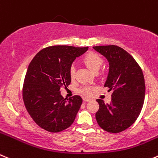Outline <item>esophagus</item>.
Masks as SVG:
<instances>
[{
  "instance_id": "esophagus-1",
  "label": "esophagus",
  "mask_w": 158,
  "mask_h": 158,
  "mask_svg": "<svg viewBox=\"0 0 158 158\" xmlns=\"http://www.w3.org/2000/svg\"><path fill=\"white\" fill-rule=\"evenodd\" d=\"M84 101L88 102H90V101H91V98H84Z\"/></svg>"
}]
</instances>
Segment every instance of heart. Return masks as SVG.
Listing matches in <instances>:
<instances>
[{"label":"heart","instance_id":"obj_1","mask_svg":"<svg viewBox=\"0 0 158 158\" xmlns=\"http://www.w3.org/2000/svg\"><path fill=\"white\" fill-rule=\"evenodd\" d=\"M83 62L91 71L96 73L102 66L103 60L98 54L95 52H88L84 56ZM70 76L71 78H73L75 76V68L73 66H72L70 69ZM80 91L85 95H89L91 93V88L88 86L84 87L81 89Z\"/></svg>","mask_w":158,"mask_h":158}]
</instances>
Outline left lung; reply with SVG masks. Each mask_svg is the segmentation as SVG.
<instances>
[{"instance_id":"8db88e82","label":"left lung","mask_w":158,"mask_h":158,"mask_svg":"<svg viewBox=\"0 0 158 158\" xmlns=\"http://www.w3.org/2000/svg\"><path fill=\"white\" fill-rule=\"evenodd\" d=\"M109 64L105 87L112 90V101L105 104L97 99L98 124L112 133H118L133 125L139 116L145 98V82L140 67L129 52L117 46H93Z\"/></svg>"}]
</instances>
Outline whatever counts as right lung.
Returning a JSON list of instances; mask_svg holds the SVG:
<instances>
[{"mask_svg": "<svg viewBox=\"0 0 158 158\" xmlns=\"http://www.w3.org/2000/svg\"><path fill=\"white\" fill-rule=\"evenodd\" d=\"M88 49L49 46L40 50L28 65L22 89L24 104L31 118L46 131H63L74 121L83 100L79 95L64 98L60 89L70 85L72 64Z\"/></svg>", "mask_w": 158, "mask_h": 158, "instance_id": "1", "label": "right lung"}]
</instances>
